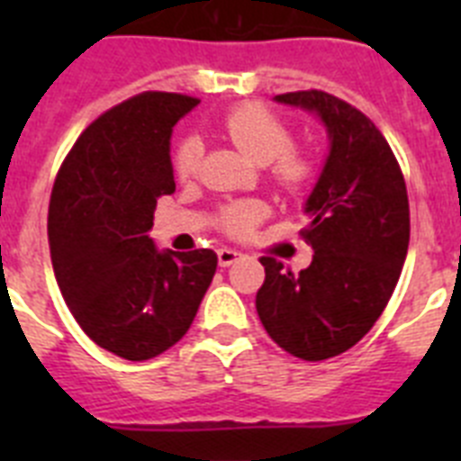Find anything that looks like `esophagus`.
I'll use <instances>...</instances> for the list:
<instances>
[{"label":"esophagus","mask_w":461,"mask_h":461,"mask_svg":"<svg viewBox=\"0 0 461 461\" xmlns=\"http://www.w3.org/2000/svg\"><path fill=\"white\" fill-rule=\"evenodd\" d=\"M217 256H219V266L228 267V266H233L235 260H238L242 254H240V251H235V249H228V247H223V249L217 251Z\"/></svg>","instance_id":"34e87169"}]
</instances>
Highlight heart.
<instances>
[{
    "mask_svg": "<svg viewBox=\"0 0 461 461\" xmlns=\"http://www.w3.org/2000/svg\"><path fill=\"white\" fill-rule=\"evenodd\" d=\"M221 133L247 157L251 164H270L272 180L286 191H300L312 182L316 173V158L309 149L291 148L293 131L286 122L272 110L258 104H244L233 108L221 120ZM203 142L195 136L182 138L175 148L173 168L180 180H194L201 173ZM267 214V207L258 201L235 203L223 207L219 228L233 238H247Z\"/></svg>",
    "mask_w": 461,
    "mask_h": 461,
    "instance_id": "b5f03b06",
    "label": "heart"
}]
</instances>
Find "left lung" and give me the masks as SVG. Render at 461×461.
I'll return each instance as SVG.
<instances>
[{
  "mask_svg": "<svg viewBox=\"0 0 461 461\" xmlns=\"http://www.w3.org/2000/svg\"><path fill=\"white\" fill-rule=\"evenodd\" d=\"M276 101L313 110L328 129L330 154L300 230L312 266L293 275L263 256L256 312L284 351L319 362L356 346L388 304L409 251V195L388 140L356 105L321 89Z\"/></svg>",
  "mask_w": 461,
  "mask_h": 461,
  "instance_id": "left-lung-1",
  "label": "left lung"
}]
</instances>
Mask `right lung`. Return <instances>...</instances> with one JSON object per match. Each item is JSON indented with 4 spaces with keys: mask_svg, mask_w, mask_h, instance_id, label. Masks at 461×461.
<instances>
[{
    "mask_svg": "<svg viewBox=\"0 0 461 461\" xmlns=\"http://www.w3.org/2000/svg\"><path fill=\"white\" fill-rule=\"evenodd\" d=\"M201 101L142 92L80 133L48 207L55 279L85 335L124 360L161 356L186 335L217 272L212 249L158 251L149 238L175 191L173 126Z\"/></svg>",
    "mask_w": 461,
    "mask_h": 461,
    "instance_id": "add662e5",
    "label": "right lung"
}]
</instances>
